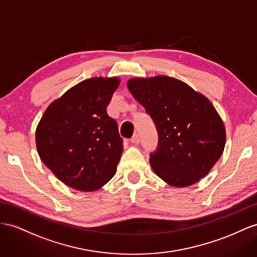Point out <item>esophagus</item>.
<instances>
[{"label": "esophagus", "instance_id": "esophagus-1", "mask_svg": "<svg viewBox=\"0 0 257 257\" xmlns=\"http://www.w3.org/2000/svg\"><path fill=\"white\" fill-rule=\"evenodd\" d=\"M130 142L134 143V144H139L140 143V136L138 134L134 135V137L130 139Z\"/></svg>", "mask_w": 257, "mask_h": 257}]
</instances>
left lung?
I'll use <instances>...</instances> for the list:
<instances>
[{
    "label": "left lung",
    "mask_w": 257,
    "mask_h": 257,
    "mask_svg": "<svg viewBox=\"0 0 257 257\" xmlns=\"http://www.w3.org/2000/svg\"><path fill=\"white\" fill-rule=\"evenodd\" d=\"M128 89L146 108L159 134L150 154L154 173L173 187H189L205 177L226 143L223 122L207 98L178 79L135 78Z\"/></svg>",
    "instance_id": "left-lung-1"
}]
</instances>
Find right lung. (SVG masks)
Instances as JSON below:
<instances>
[{
  "instance_id": "add662e5",
  "label": "right lung",
  "mask_w": 257,
  "mask_h": 257,
  "mask_svg": "<svg viewBox=\"0 0 257 257\" xmlns=\"http://www.w3.org/2000/svg\"><path fill=\"white\" fill-rule=\"evenodd\" d=\"M117 78H92L52 103L38 124L40 159L66 186L94 191L115 175L122 153L117 121L106 107Z\"/></svg>"
}]
</instances>
